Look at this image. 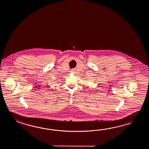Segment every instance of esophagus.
Masks as SVG:
<instances>
[{
  "label": "esophagus",
  "mask_w": 149,
  "mask_h": 149,
  "mask_svg": "<svg viewBox=\"0 0 149 149\" xmlns=\"http://www.w3.org/2000/svg\"><path fill=\"white\" fill-rule=\"evenodd\" d=\"M74 71H73V70H72V71H71V73H74Z\"/></svg>",
  "instance_id": "obj_1"
}]
</instances>
